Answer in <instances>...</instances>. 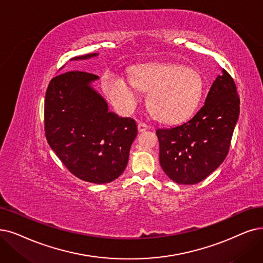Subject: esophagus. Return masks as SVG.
Returning a JSON list of instances; mask_svg holds the SVG:
<instances>
[{"mask_svg": "<svg viewBox=\"0 0 263 263\" xmlns=\"http://www.w3.org/2000/svg\"><path fill=\"white\" fill-rule=\"evenodd\" d=\"M146 129H148V125H146L145 123L140 122V123L138 124V132H139V133H142V132L146 130Z\"/></svg>", "mask_w": 263, "mask_h": 263, "instance_id": "obj_1", "label": "esophagus"}]
</instances>
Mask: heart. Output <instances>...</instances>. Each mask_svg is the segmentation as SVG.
<instances>
[{
    "mask_svg": "<svg viewBox=\"0 0 263 263\" xmlns=\"http://www.w3.org/2000/svg\"><path fill=\"white\" fill-rule=\"evenodd\" d=\"M134 84L149 92L148 107L162 122L176 123L184 120L194 110L203 92L204 81L201 72L194 68L163 64L143 67L135 72ZM107 91L111 97L121 88L126 92L125 106L134 102L135 93L122 82H108Z\"/></svg>",
    "mask_w": 263,
    "mask_h": 263,
    "instance_id": "b5f03b06",
    "label": "heart"
}]
</instances>
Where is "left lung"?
<instances>
[{
  "label": "left lung",
  "mask_w": 263,
  "mask_h": 263,
  "mask_svg": "<svg viewBox=\"0 0 263 263\" xmlns=\"http://www.w3.org/2000/svg\"><path fill=\"white\" fill-rule=\"evenodd\" d=\"M239 115L234 80L222 69L208 91L204 106L189 121L160 128V164L171 179L180 184L204 180L228 155Z\"/></svg>",
  "instance_id": "obj_1"
}]
</instances>
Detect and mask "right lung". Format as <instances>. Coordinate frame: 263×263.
<instances>
[{
  "instance_id": "1",
  "label": "right lung",
  "mask_w": 263,
  "mask_h": 263,
  "mask_svg": "<svg viewBox=\"0 0 263 263\" xmlns=\"http://www.w3.org/2000/svg\"><path fill=\"white\" fill-rule=\"evenodd\" d=\"M98 54L72 58L84 60ZM99 78L69 71L51 79L45 95L44 127L50 148L68 170L91 183L117 179L128 163L137 136L130 118L109 112L108 103L91 87Z\"/></svg>"
}]
</instances>
